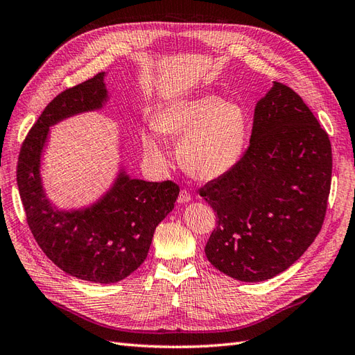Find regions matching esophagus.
<instances>
[{
  "mask_svg": "<svg viewBox=\"0 0 355 355\" xmlns=\"http://www.w3.org/2000/svg\"><path fill=\"white\" fill-rule=\"evenodd\" d=\"M191 201V194L188 191H185V189H182L180 192H179V197H178V202L179 204H187V202H189Z\"/></svg>",
  "mask_w": 355,
  "mask_h": 355,
  "instance_id": "1",
  "label": "esophagus"
}]
</instances>
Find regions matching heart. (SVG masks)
Returning a JSON list of instances; mask_svg holds the SVG:
<instances>
[{"label": "heart", "mask_w": 355, "mask_h": 355, "mask_svg": "<svg viewBox=\"0 0 355 355\" xmlns=\"http://www.w3.org/2000/svg\"><path fill=\"white\" fill-rule=\"evenodd\" d=\"M154 130L180 137L176 153L180 167L198 180H214L227 175L244 154L249 118L241 105L225 102L216 94L170 102L153 118ZM145 154L157 166L167 158L154 132L142 133Z\"/></svg>", "instance_id": "heart-1"}]
</instances>
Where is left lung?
Here are the masks:
<instances>
[{
  "label": "left lung",
  "instance_id": "left-lung-1",
  "mask_svg": "<svg viewBox=\"0 0 355 355\" xmlns=\"http://www.w3.org/2000/svg\"><path fill=\"white\" fill-rule=\"evenodd\" d=\"M330 182L327 133L297 93L274 81L254 106L240 163L200 189L218 216L209 262L245 283L282 274L318 235Z\"/></svg>",
  "mask_w": 355,
  "mask_h": 355
}]
</instances>
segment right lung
<instances>
[{
	"label": "right lung",
	"instance_id": "right-lung-1",
	"mask_svg": "<svg viewBox=\"0 0 355 355\" xmlns=\"http://www.w3.org/2000/svg\"><path fill=\"white\" fill-rule=\"evenodd\" d=\"M105 75L62 92L46 106L20 149L17 187L31 232L49 259L80 280L110 284L144 263L155 228L175 209L179 187L132 178L120 161L110 188L85 206L60 209L47 196L41 166L50 127L101 111L110 101Z\"/></svg>",
	"mask_w": 355,
	"mask_h": 355
}]
</instances>
